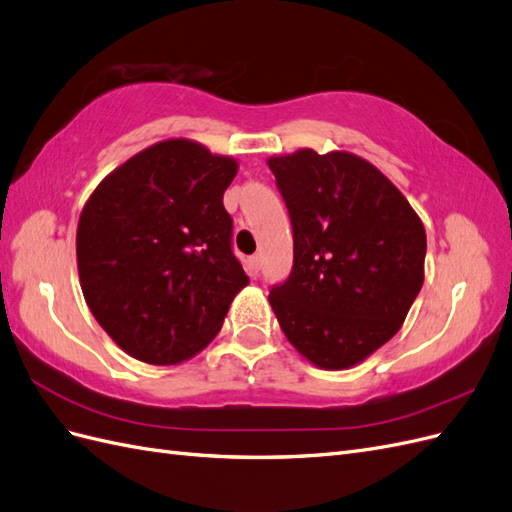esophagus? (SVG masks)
Returning a JSON list of instances; mask_svg holds the SVG:
<instances>
[{
	"label": "esophagus",
	"mask_w": 512,
	"mask_h": 512,
	"mask_svg": "<svg viewBox=\"0 0 512 512\" xmlns=\"http://www.w3.org/2000/svg\"><path fill=\"white\" fill-rule=\"evenodd\" d=\"M248 266H251V274L257 279V274L261 270V255H253L251 259H248Z\"/></svg>",
	"instance_id": "34e87169"
}]
</instances>
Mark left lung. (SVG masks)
<instances>
[{
    "mask_svg": "<svg viewBox=\"0 0 512 512\" xmlns=\"http://www.w3.org/2000/svg\"><path fill=\"white\" fill-rule=\"evenodd\" d=\"M294 231V266L270 289L281 330L315 367L339 371L399 332L425 281L427 236L386 175L349 152L268 160Z\"/></svg>",
    "mask_w": 512,
    "mask_h": 512,
    "instance_id": "1",
    "label": "left lung"
}]
</instances>
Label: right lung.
Listing matches in <instances>:
<instances>
[{
  "label": "right lung",
  "mask_w": 512,
  "mask_h": 512,
  "mask_svg": "<svg viewBox=\"0 0 512 512\" xmlns=\"http://www.w3.org/2000/svg\"><path fill=\"white\" fill-rule=\"evenodd\" d=\"M238 163L188 139L150 145L87 199L77 264L87 306L126 354L178 364L221 330L248 276L223 195Z\"/></svg>",
  "instance_id": "add662e5"
}]
</instances>
